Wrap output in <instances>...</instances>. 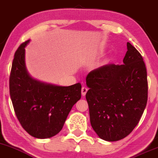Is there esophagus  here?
<instances>
[{
    "instance_id": "1",
    "label": "esophagus",
    "mask_w": 158,
    "mask_h": 158,
    "mask_svg": "<svg viewBox=\"0 0 158 158\" xmlns=\"http://www.w3.org/2000/svg\"><path fill=\"white\" fill-rule=\"evenodd\" d=\"M88 89L87 87H86V86H82V89H81V94L83 95V96H85L86 92H87Z\"/></svg>"
}]
</instances>
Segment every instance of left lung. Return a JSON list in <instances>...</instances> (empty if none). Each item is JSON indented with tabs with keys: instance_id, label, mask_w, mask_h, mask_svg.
<instances>
[{
	"instance_id": "left-lung-1",
	"label": "left lung",
	"mask_w": 158,
	"mask_h": 158,
	"mask_svg": "<svg viewBox=\"0 0 158 158\" xmlns=\"http://www.w3.org/2000/svg\"><path fill=\"white\" fill-rule=\"evenodd\" d=\"M123 65L108 64L86 78L90 123L102 139L127 136L139 122L148 101L147 71L139 52L127 42Z\"/></svg>"
}]
</instances>
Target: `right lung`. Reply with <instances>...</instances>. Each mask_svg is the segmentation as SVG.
<instances>
[{
  "mask_svg": "<svg viewBox=\"0 0 158 158\" xmlns=\"http://www.w3.org/2000/svg\"><path fill=\"white\" fill-rule=\"evenodd\" d=\"M19 47L10 75V95L15 114L28 134L38 139L54 136L61 131L73 106L81 97L80 83L60 86L32 79L25 65V47Z\"/></svg>",
  "mask_w": 158,
  "mask_h": 158,
  "instance_id": "right-lung-1",
  "label": "right lung"
}]
</instances>
